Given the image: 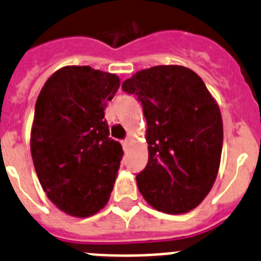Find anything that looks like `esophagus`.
Listing matches in <instances>:
<instances>
[{"instance_id":"obj_1","label":"esophagus","mask_w":261,"mask_h":261,"mask_svg":"<svg viewBox=\"0 0 261 261\" xmlns=\"http://www.w3.org/2000/svg\"><path fill=\"white\" fill-rule=\"evenodd\" d=\"M130 145H131V141L130 140L122 141V146H123V150H125V151H127L128 147H130Z\"/></svg>"}]
</instances>
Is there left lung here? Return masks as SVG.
<instances>
[{"label": "left lung", "mask_w": 261, "mask_h": 261, "mask_svg": "<svg viewBox=\"0 0 261 261\" xmlns=\"http://www.w3.org/2000/svg\"><path fill=\"white\" fill-rule=\"evenodd\" d=\"M146 118L149 160L136 175L140 193L169 215L196 208L212 189L222 152L220 107L202 78L181 65H156L122 83Z\"/></svg>", "instance_id": "left-lung-1"}]
</instances>
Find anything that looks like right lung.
Masks as SVG:
<instances>
[{
	"label": "right lung",
	"mask_w": 261,
	"mask_h": 261,
	"mask_svg": "<svg viewBox=\"0 0 261 261\" xmlns=\"http://www.w3.org/2000/svg\"><path fill=\"white\" fill-rule=\"evenodd\" d=\"M116 74L88 65L60 68L39 93L30 149L39 181L60 211L89 217L111 196L123 150L109 138L105 109Z\"/></svg>",
	"instance_id": "right-lung-1"
}]
</instances>
